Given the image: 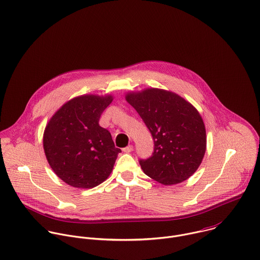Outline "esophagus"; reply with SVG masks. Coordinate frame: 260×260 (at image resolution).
Masks as SVG:
<instances>
[{
    "label": "esophagus",
    "instance_id": "obj_1",
    "mask_svg": "<svg viewBox=\"0 0 260 260\" xmlns=\"http://www.w3.org/2000/svg\"><path fill=\"white\" fill-rule=\"evenodd\" d=\"M133 149H134V148H133V146H131V145H129V146H127V147L123 148V149H122V151H123L124 153L128 154V153H131V152L133 151Z\"/></svg>",
    "mask_w": 260,
    "mask_h": 260
}]
</instances>
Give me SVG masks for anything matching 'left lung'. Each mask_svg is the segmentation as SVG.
Instances as JSON below:
<instances>
[{
    "instance_id": "obj_1",
    "label": "left lung",
    "mask_w": 260,
    "mask_h": 260,
    "mask_svg": "<svg viewBox=\"0 0 260 260\" xmlns=\"http://www.w3.org/2000/svg\"><path fill=\"white\" fill-rule=\"evenodd\" d=\"M125 100L137 110L154 140V153L140 160L146 175L164 185L188 179L207 149L204 120L198 109L171 91L147 88L128 92Z\"/></svg>"
}]
</instances>
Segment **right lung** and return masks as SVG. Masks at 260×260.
Wrapping results in <instances>:
<instances>
[{
  "instance_id": "right-lung-1",
  "label": "right lung",
  "mask_w": 260,
  "mask_h": 260,
  "mask_svg": "<svg viewBox=\"0 0 260 260\" xmlns=\"http://www.w3.org/2000/svg\"><path fill=\"white\" fill-rule=\"evenodd\" d=\"M111 95H81L66 102L49 119L43 149L53 172L67 184L93 188L112 172L120 149L110 133L99 125Z\"/></svg>"
}]
</instances>
